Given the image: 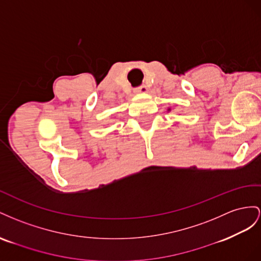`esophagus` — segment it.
I'll use <instances>...</instances> for the list:
<instances>
[{
    "mask_svg": "<svg viewBox=\"0 0 261 261\" xmlns=\"http://www.w3.org/2000/svg\"><path fill=\"white\" fill-rule=\"evenodd\" d=\"M135 93L136 94H145V93H147V87L145 85L140 86L135 89Z\"/></svg>",
    "mask_w": 261,
    "mask_h": 261,
    "instance_id": "esophagus-1",
    "label": "esophagus"
}]
</instances>
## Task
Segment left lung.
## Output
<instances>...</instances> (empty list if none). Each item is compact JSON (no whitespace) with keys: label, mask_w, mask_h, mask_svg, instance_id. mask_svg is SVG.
<instances>
[{"label":"left lung","mask_w":261,"mask_h":261,"mask_svg":"<svg viewBox=\"0 0 261 261\" xmlns=\"http://www.w3.org/2000/svg\"><path fill=\"white\" fill-rule=\"evenodd\" d=\"M170 110H172V109H170V108H168V109H167V111H168V113H169V111H170Z\"/></svg>","instance_id":"8db88e82"}]
</instances>
